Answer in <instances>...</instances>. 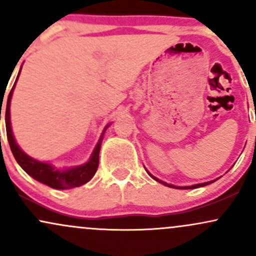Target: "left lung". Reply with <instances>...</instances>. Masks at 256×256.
I'll return each instance as SVG.
<instances>
[{
  "instance_id": "8db88e82",
  "label": "left lung",
  "mask_w": 256,
  "mask_h": 256,
  "mask_svg": "<svg viewBox=\"0 0 256 256\" xmlns=\"http://www.w3.org/2000/svg\"><path fill=\"white\" fill-rule=\"evenodd\" d=\"M149 174H150V173H149ZM152 176V174H150ZM152 178L155 179V180L156 182H158V183H161V184H164V185H166V186H170V188H176L174 185H171V184H167V183H165V182H162V180H160V179H158V178H155L154 176H152ZM214 182V180H213ZM213 182H207V183H202V184H196V185H192V186H183L182 188V189H195V188H200V186H204V185H208V184H210V183H213Z\"/></svg>"
}]
</instances>
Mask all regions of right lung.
<instances>
[{"mask_svg":"<svg viewBox=\"0 0 256 256\" xmlns=\"http://www.w3.org/2000/svg\"><path fill=\"white\" fill-rule=\"evenodd\" d=\"M14 86H16V83H14L10 95H8L7 107H6V130H7V138L10 146V150L13 152L14 158H16V162L19 164L20 167H22L28 176H31L32 178L40 182V183L48 185V186L52 188V189H70V188L80 186V185L89 182L90 179L94 177L96 171H98V154L100 149H101L102 137L100 138L98 146H96L95 150H94L92 155H91L90 160L88 161L85 165L74 167V168L58 171V170H54V167L49 165V164L40 162V161L28 156V155H26L24 152H22V149L18 146L16 140H14L13 137V134H12L10 106ZM102 136H104V134H102Z\"/></svg>","mask_w":256,"mask_h":256,"instance_id":"1","label":"right lung"}]
</instances>
